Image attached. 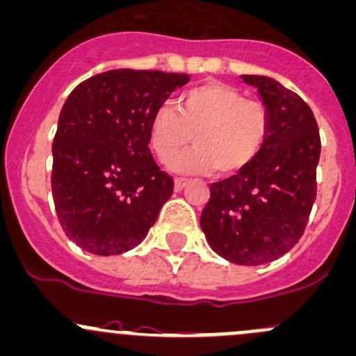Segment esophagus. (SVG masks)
I'll list each match as a JSON object with an SVG mask.
<instances>
[{
  "label": "esophagus",
  "mask_w": 356,
  "mask_h": 356,
  "mask_svg": "<svg viewBox=\"0 0 356 356\" xmlns=\"http://www.w3.org/2000/svg\"><path fill=\"white\" fill-rule=\"evenodd\" d=\"M188 184H189L188 179H175V191H177V193H179V191L184 189Z\"/></svg>",
  "instance_id": "obj_1"
}]
</instances>
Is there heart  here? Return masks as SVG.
<instances>
[{
	"label": "heart",
	"mask_w": 356,
	"mask_h": 356,
	"mask_svg": "<svg viewBox=\"0 0 356 356\" xmlns=\"http://www.w3.org/2000/svg\"><path fill=\"white\" fill-rule=\"evenodd\" d=\"M269 111L261 100L222 81H208L188 90L177 111L163 106L149 124V148L160 162L174 159L182 148L196 145L172 162L182 174L234 175L259 156L269 134Z\"/></svg>",
	"instance_id": "obj_1"
}]
</instances>
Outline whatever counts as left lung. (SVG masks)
Listing matches in <instances>:
<instances>
[{
	"label": "left lung",
	"mask_w": 356,
	"mask_h": 356,
	"mask_svg": "<svg viewBox=\"0 0 356 356\" xmlns=\"http://www.w3.org/2000/svg\"><path fill=\"white\" fill-rule=\"evenodd\" d=\"M269 111L263 152L238 174L209 186L201 213L208 244L244 266L271 263L304 235L317 196L321 136L314 112L276 80L242 74Z\"/></svg>",
	"instance_id": "8db88e82"
}]
</instances>
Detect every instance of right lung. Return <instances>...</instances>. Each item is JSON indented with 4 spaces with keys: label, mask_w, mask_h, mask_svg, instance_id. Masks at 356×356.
I'll return each mask as SVG.
<instances>
[{
    "label": "right lung",
    "mask_w": 356,
    "mask_h": 356,
    "mask_svg": "<svg viewBox=\"0 0 356 356\" xmlns=\"http://www.w3.org/2000/svg\"><path fill=\"white\" fill-rule=\"evenodd\" d=\"M186 73L111 70L81 81L59 114L52 143V197L63 230L97 256L147 237L174 193L149 152V124Z\"/></svg>",
    "instance_id": "obj_1"
}]
</instances>
